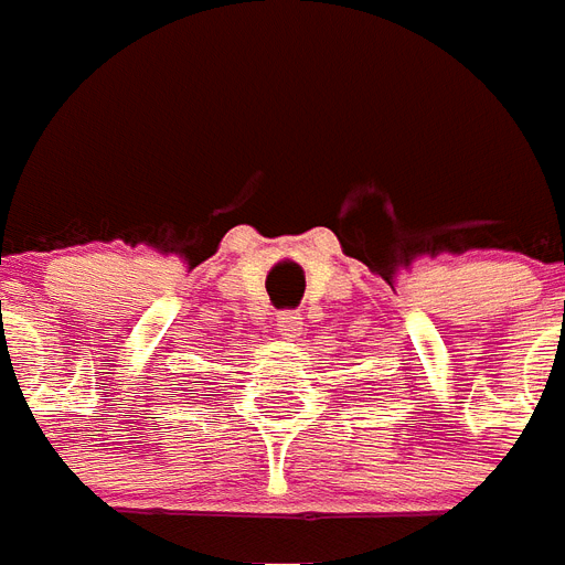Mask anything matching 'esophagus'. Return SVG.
<instances>
[{
  "instance_id": "1",
  "label": "esophagus",
  "mask_w": 565,
  "mask_h": 565,
  "mask_svg": "<svg viewBox=\"0 0 565 565\" xmlns=\"http://www.w3.org/2000/svg\"><path fill=\"white\" fill-rule=\"evenodd\" d=\"M300 330H303V318H300V312H282V316L277 318L279 337L295 339V337H300Z\"/></svg>"
}]
</instances>
